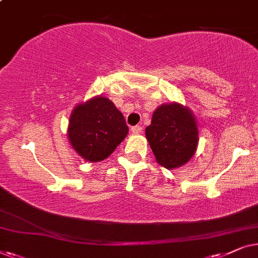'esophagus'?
Returning <instances> with one entry per match:
<instances>
[{"label": "esophagus", "instance_id": "obj_1", "mask_svg": "<svg viewBox=\"0 0 258 258\" xmlns=\"http://www.w3.org/2000/svg\"><path fill=\"white\" fill-rule=\"evenodd\" d=\"M131 132L133 133V135H140V133L143 132V127L139 125L133 126V127H131Z\"/></svg>", "mask_w": 258, "mask_h": 258}]
</instances>
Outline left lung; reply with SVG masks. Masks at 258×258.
<instances>
[{"label": "left lung", "mask_w": 258, "mask_h": 258, "mask_svg": "<svg viewBox=\"0 0 258 258\" xmlns=\"http://www.w3.org/2000/svg\"><path fill=\"white\" fill-rule=\"evenodd\" d=\"M145 135L158 163L169 170L186 164L197 150L195 116L177 102L164 104L154 111Z\"/></svg>", "instance_id": "obj_1"}]
</instances>
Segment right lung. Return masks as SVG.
<instances>
[{
  "mask_svg": "<svg viewBox=\"0 0 258 258\" xmlns=\"http://www.w3.org/2000/svg\"><path fill=\"white\" fill-rule=\"evenodd\" d=\"M128 126L107 98L95 97L73 109L68 126L72 147L88 161L107 158L125 139Z\"/></svg>",
  "mask_w": 258,
  "mask_h": 258,
  "instance_id": "add662e5",
  "label": "right lung"
}]
</instances>
